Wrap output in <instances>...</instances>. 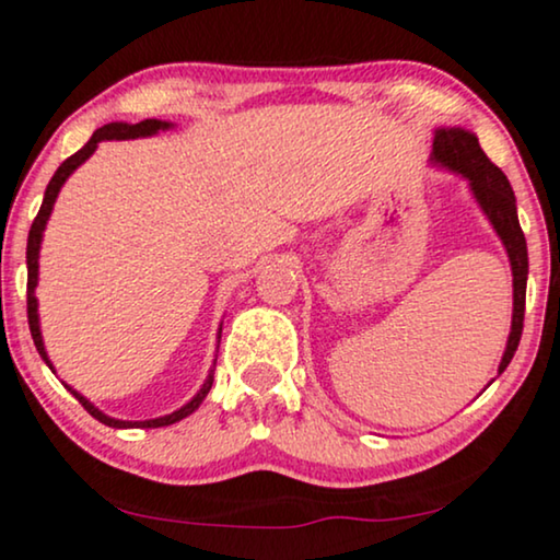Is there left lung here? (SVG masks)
Instances as JSON below:
<instances>
[{"mask_svg": "<svg viewBox=\"0 0 560 560\" xmlns=\"http://www.w3.org/2000/svg\"><path fill=\"white\" fill-rule=\"evenodd\" d=\"M431 165L452 170V173L463 175L476 196L480 211H483L491 228L504 245L509 266H512V287H514V310H512V330H509V341L501 357L499 374L506 370L512 362L516 346L522 338V320H525V294H527V243L525 232L520 228V217H516V198L509 186L506 175L486 158L480 150L478 137L472 131L459 129V126H447V129L434 131V150H431Z\"/></svg>", "mask_w": 560, "mask_h": 560, "instance_id": "1", "label": "left lung"}]
</instances>
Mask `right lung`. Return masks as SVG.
<instances>
[{
  "label": "right lung",
  "mask_w": 560,
  "mask_h": 560,
  "mask_svg": "<svg viewBox=\"0 0 560 560\" xmlns=\"http://www.w3.org/2000/svg\"><path fill=\"white\" fill-rule=\"evenodd\" d=\"M167 129H173V124H170V121H160V118H147V121H139V124H124V121L105 124L103 129H97L95 133H92L90 141L82 147L80 152H74L72 158L63 160L61 165H59V170H56V173H54V178L48 180L46 194H44V203H40L38 217L33 219L31 235H27V253H25V258H27V325H31V336H33L35 349H38L40 359H44V362H46L48 366H51V370H54V364H51V359H48V353H46L44 336H40L38 300H35V287H38V256H40V243H44V230H46V224H48V217H51V211H54L56 198H59V190H61L63 183H67L69 175H72L74 170L80 167L84 160L92 158V152L97 150V144H101V141H110V139L121 141V139L154 137V133L167 131ZM217 338H222V328H219V336H217ZM214 364H217V362H214ZM211 382H214V370L209 372V377H207V382H203V385H201V390H198V393L194 395V398H190V400L186 402V406H180L178 410H173V413H167V416H160V419H147V421H121V419H110V416H105L101 408L92 406V402H90L88 398H84V395L77 393L74 387H69V385H63V387H67V390L72 393L74 398L82 402L84 410H88L92 419H97L101 423H105V427H113V429H160V427H170V423L186 419V416L194 413V410L203 402V398H207V395H209Z\"/></svg>",
  "instance_id": "add662e5"
}]
</instances>
